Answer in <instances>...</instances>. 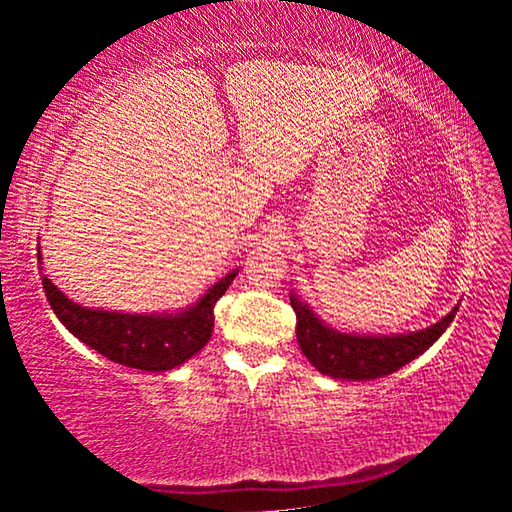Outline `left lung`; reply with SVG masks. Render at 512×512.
Returning <instances> with one entry per match:
<instances>
[{
  "label": "left lung",
  "mask_w": 512,
  "mask_h": 512,
  "mask_svg": "<svg viewBox=\"0 0 512 512\" xmlns=\"http://www.w3.org/2000/svg\"><path fill=\"white\" fill-rule=\"evenodd\" d=\"M291 307L296 311V336L305 357L314 363L316 370L334 379L366 381L377 379L400 370L406 363L438 341L452 323L456 307L422 332L395 334V336H359L341 334L336 329L320 323L314 311L291 293Z\"/></svg>",
  "instance_id": "1"
}]
</instances>
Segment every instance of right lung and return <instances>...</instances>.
Segmentation results:
<instances>
[{
  "mask_svg": "<svg viewBox=\"0 0 512 512\" xmlns=\"http://www.w3.org/2000/svg\"><path fill=\"white\" fill-rule=\"evenodd\" d=\"M235 277L237 271L225 275L192 309L164 316L119 314V311L81 307L65 293H60L47 275H42V289L60 323L76 339L121 366L162 372L180 366L205 348L214 329L216 300L228 291Z\"/></svg>",
  "mask_w": 512,
  "mask_h": 512,
  "instance_id": "1",
  "label": "right lung"
}]
</instances>
